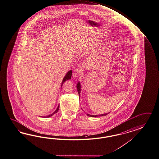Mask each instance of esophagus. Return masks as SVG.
I'll use <instances>...</instances> for the list:
<instances>
[{"mask_svg": "<svg viewBox=\"0 0 159 159\" xmlns=\"http://www.w3.org/2000/svg\"><path fill=\"white\" fill-rule=\"evenodd\" d=\"M81 75V70L78 69H76L73 70V76L74 77H76L79 76V75Z\"/></svg>", "mask_w": 159, "mask_h": 159, "instance_id": "1", "label": "esophagus"}]
</instances>
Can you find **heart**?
Returning a JSON list of instances; mask_svg holds the SVG:
<instances>
[{"mask_svg":"<svg viewBox=\"0 0 159 159\" xmlns=\"http://www.w3.org/2000/svg\"><path fill=\"white\" fill-rule=\"evenodd\" d=\"M98 41V39L95 37H91L90 39L87 41V43H89V46H90L91 45H95Z\"/></svg>","mask_w":159,"mask_h":159,"instance_id":"heart-1","label":"heart"}]
</instances>
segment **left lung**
<instances>
[{
    "label": "left lung",
    "mask_w": 159,
    "mask_h": 159,
    "mask_svg": "<svg viewBox=\"0 0 159 159\" xmlns=\"http://www.w3.org/2000/svg\"><path fill=\"white\" fill-rule=\"evenodd\" d=\"M76 87H77V91H78L79 95V98H80V91H81V85H80V82H78V83L77 84V86H76ZM107 115V113L102 114V115H89V114L87 113V116H90V117H97V116H105V115Z\"/></svg>",
    "instance_id": "obj_1"
}]
</instances>
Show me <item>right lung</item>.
<instances>
[{
    "instance_id": "add662e5",
    "label": "right lung",
    "mask_w": 159,
    "mask_h": 159,
    "mask_svg": "<svg viewBox=\"0 0 159 159\" xmlns=\"http://www.w3.org/2000/svg\"><path fill=\"white\" fill-rule=\"evenodd\" d=\"M72 71L70 70H69L68 71V72L66 74V75L65 76L64 78V79H63V80H62V84H61V87L62 86V84H63V83H64L65 81H66V80H69V79H71V76H72ZM59 107H60V106L58 105V107L57 108V109L56 110V111H54V112H53L52 114L51 115H48V116H46V117H51V116H52L53 115H54L55 113H57V112L58 111V110H59Z\"/></svg>"
}]
</instances>
